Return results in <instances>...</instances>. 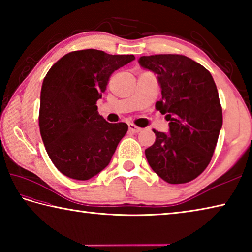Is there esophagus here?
<instances>
[{
	"instance_id": "1",
	"label": "esophagus",
	"mask_w": 252,
	"mask_h": 252,
	"mask_svg": "<svg viewBox=\"0 0 252 252\" xmlns=\"http://www.w3.org/2000/svg\"><path fill=\"white\" fill-rule=\"evenodd\" d=\"M141 130H142L141 127L132 125V123H130V125H129V131L130 132H133V133H139V132H141Z\"/></svg>"
}]
</instances>
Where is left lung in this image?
Wrapping results in <instances>:
<instances>
[{
  "label": "left lung",
  "instance_id": "obj_1",
  "mask_svg": "<svg viewBox=\"0 0 252 252\" xmlns=\"http://www.w3.org/2000/svg\"><path fill=\"white\" fill-rule=\"evenodd\" d=\"M140 65L158 74L162 99L157 110L165 114L169 134L153 130L156 141L146 150L158 176L171 185L200 176L215 152L222 126V108L212 75L180 54L141 57Z\"/></svg>",
  "mask_w": 252,
  "mask_h": 252
}]
</instances>
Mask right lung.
Listing matches in <instances>:
<instances>
[{"label": "right lung", "mask_w": 252, "mask_h": 252, "mask_svg": "<svg viewBox=\"0 0 252 252\" xmlns=\"http://www.w3.org/2000/svg\"><path fill=\"white\" fill-rule=\"evenodd\" d=\"M132 54L112 55L100 50L73 51L54 63L41 89L39 126L51 161L60 172L89 180L110 163L125 122L109 123L96 101L114 71L133 61Z\"/></svg>", "instance_id": "obj_1"}]
</instances>
